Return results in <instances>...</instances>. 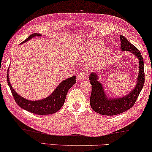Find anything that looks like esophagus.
<instances>
[{
    "mask_svg": "<svg viewBox=\"0 0 152 152\" xmlns=\"http://www.w3.org/2000/svg\"><path fill=\"white\" fill-rule=\"evenodd\" d=\"M86 74L85 73H79V74L77 75V79L79 81H83L86 79Z\"/></svg>",
    "mask_w": 152,
    "mask_h": 152,
    "instance_id": "34e87169",
    "label": "esophagus"
}]
</instances>
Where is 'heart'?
Listing matches in <instances>:
<instances>
[{
	"label": "heart",
	"mask_w": 152,
	"mask_h": 152,
	"mask_svg": "<svg viewBox=\"0 0 152 152\" xmlns=\"http://www.w3.org/2000/svg\"><path fill=\"white\" fill-rule=\"evenodd\" d=\"M103 47L104 44L100 42L82 44L77 50L75 56L79 61H81L82 59H90L91 56H94V63L97 65H102L105 63L110 55L109 50Z\"/></svg>",
	"instance_id": "heart-1"
}]
</instances>
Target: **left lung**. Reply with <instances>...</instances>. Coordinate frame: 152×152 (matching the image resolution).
I'll return each mask as SVG.
<instances>
[{
  "instance_id": "8db88e82",
  "label": "left lung",
  "mask_w": 152,
  "mask_h": 152,
  "mask_svg": "<svg viewBox=\"0 0 152 152\" xmlns=\"http://www.w3.org/2000/svg\"><path fill=\"white\" fill-rule=\"evenodd\" d=\"M120 39L121 51L130 52L138 59L139 65L137 79L135 86L126 96L111 98V96H108L104 91L102 83L98 81V74L92 72L89 75V79L91 85V94L89 99L90 106L94 111L102 115H116L130 109L137 99L145 81L143 59L141 53L125 36L120 35Z\"/></svg>"
}]
</instances>
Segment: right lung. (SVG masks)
<instances>
[{"instance_id":"right-lung-1","label":"right lung","mask_w":152,"mask_h":152,"mask_svg":"<svg viewBox=\"0 0 152 152\" xmlns=\"http://www.w3.org/2000/svg\"><path fill=\"white\" fill-rule=\"evenodd\" d=\"M41 36V34L34 33L30 35L26 40L21 43V44L25 43L31 38ZM7 83L11 89V93L13 94L16 103L21 108L30 112L31 113L39 114V115H47V114L55 113L62 108L65 101L66 94L69 89L76 83V77L73 76L70 78L62 81L50 95L38 100H29V99H26L19 95L15 91V89L12 88L9 81V69L7 72Z\"/></svg>"}]
</instances>
